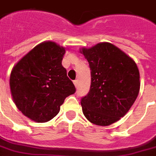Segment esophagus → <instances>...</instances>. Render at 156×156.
<instances>
[{
    "mask_svg": "<svg viewBox=\"0 0 156 156\" xmlns=\"http://www.w3.org/2000/svg\"><path fill=\"white\" fill-rule=\"evenodd\" d=\"M74 86H75V87L76 88H77V87H78V80H74Z\"/></svg>",
    "mask_w": 156,
    "mask_h": 156,
    "instance_id": "34e87169",
    "label": "esophagus"
}]
</instances>
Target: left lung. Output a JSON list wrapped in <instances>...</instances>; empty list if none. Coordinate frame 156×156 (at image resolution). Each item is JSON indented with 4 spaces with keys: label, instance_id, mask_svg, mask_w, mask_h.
<instances>
[{
    "label": "left lung",
    "instance_id": "8db88e82",
    "mask_svg": "<svg viewBox=\"0 0 156 156\" xmlns=\"http://www.w3.org/2000/svg\"><path fill=\"white\" fill-rule=\"evenodd\" d=\"M80 53L91 70L90 92L81 101L83 114L94 125H112L129 112L138 96L140 82L136 63L107 42L81 48Z\"/></svg>",
    "mask_w": 156,
    "mask_h": 156
}]
</instances>
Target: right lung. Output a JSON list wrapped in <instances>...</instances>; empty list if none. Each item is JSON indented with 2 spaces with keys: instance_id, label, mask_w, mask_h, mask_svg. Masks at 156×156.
Instances as JSON below:
<instances>
[{
  "instance_id": "right-lung-1",
  "label": "right lung",
  "mask_w": 156,
  "mask_h": 156,
  "mask_svg": "<svg viewBox=\"0 0 156 156\" xmlns=\"http://www.w3.org/2000/svg\"><path fill=\"white\" fill-rule=\"evenodd\" d=\"M66 50L55 42H43L12 70L9 86L12 100L18 109L35 122L53 119L66 97L75 93L62 65Z\"/></svg>"
}]
</instances>
